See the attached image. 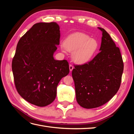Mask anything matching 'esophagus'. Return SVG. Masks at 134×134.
I'll use <instances>...</instances> for the list:
<instances>
[{"label":"esophagus","mask_w":134,"mask_h":134,"mask_svg":"<svg viewBox=\"0 0 134 134\" xmlns=\"http://www.w3.org/2000/svg\"><path fill=\"white\" fill-rule=\"evenodd\" d=\"M74 69V66L72 65H69V70H70V71H71L72 70V69Z\"/></svg>","instance_id":"1"}]
</instances>
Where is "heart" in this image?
<instances>
[{"label": "heart", "instance_id": "obj_1", "mask_svg": "<svg viewBox=\"0 0 134 134\" xmlns=\"http://www.w3.org/2000/svg\"><path fill=\"white\" fill-rule=\"evenodd\" d=\"M99 44L94 38H92L83 32H75L68 36L61 47L72 52L74 62L79 64H87L94 57L98 49Z\"/></svg>", "mask_w": 134, "mask_h": 134}]
</instances>
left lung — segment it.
<instances>
[{
    "instance_id": "left-lung-1",
    "label": "left lung",
    "mask_w": 134,
    "mask_h": 134,
    "mask_svg": "<svg viewBox=\"0 0 134 134\" xmlns=\"http://www.w3.org/2000/svg\"><path fill=\"white\" fill-rule=\"evenodd\" d=\"M100 52L72 71L77 102L85 108L102 106L119 91L124 70L120 50L103 28Z\"/></svg>"
}]
</instances>
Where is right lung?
Instances as JSON below:
<instances>
[{
	"label": "right lung",
	"mask_w": 134,
	"mask_h": 134,
	"mask_svg": "<svg viewBox=\"0 0 134 134\" xmlns=\"http://www.w3.org/2000/svg\"><path fill=\"white\" fill-rule=\"evenodd\" d=\"M60 32L56 22L35 24L19 40L12 60L18 93L39 107L53 102L59 82L69 72L66 60L53 57L59 44Z\"/></svg>",
	"instance_id": "obj_1"
}]
</instances>
